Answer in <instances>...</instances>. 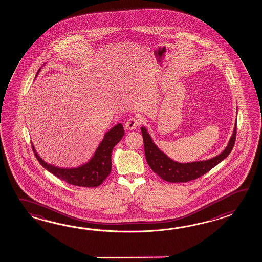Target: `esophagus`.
Returning a JSON list of instances; mask_svg holds the SVG:
<instances>
[{
  "label": "esophagus",
  "mask_w": 262,
  "mask_h": 262,
  "mask_svg": "<svg viewBox=\"0 0 262 262\" xmlns=\"http://www.w3.org/2000/svg\"><path fill=\"white\" fill-rule=\"evenodd\" d=\"M139 118H137L136 117H132V118H128L127 122L125 123V128L132 130V129H135L137 127H139Z\"/></svg>",
  "instance_id": "esophagus-1"
}]
</instances>
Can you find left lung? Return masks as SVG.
Here are the masks:
<instances>
[{
  "label": "left lung",
  "instance_id": "1",
  "mask_svg": "<svg viewBox=\"0 0 262 262\" xmlns=\"http://www.w3.org/2000/svg\"><path fill=\"white\" fill-rule=\"evenodd\" d=\"M141 130L144 139V154L148 165L152 171L161 177V179L171 183L191 181L206 173L230 155L234 146L236 139L235 124L233 134L230 137V142L222 153L210 160L180 163L170 159L154 144L146 128L142 127Z\"/></svg>",
  "mask_w": 262,
  "mask_h": 262
}]
</instances>
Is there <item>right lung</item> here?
I'll list each match as a JSON object with an SVG mask.
<instances>
[{
  "mask_svg": "<svg viewBox=\"0 0 262 262\" xmlns=\"http://www.w3.org/2000/svg\"><path fill=\"white\" fill-rule=\"evenodd\" d=\"M40 71V69H39ZM39 71L37 72L39 73ZM124 135V128L122 124L118 123L110 130L104 134L103 139L99 144L94 155L91 160L83 165L76 168H59L48 164L38 156L35 148L32 144V150L40 164L46 170L51 172L55 177L77 187H99L102 182L106 179L112 169L113 148L119 143Z\"/></svg>",
  "mask_w": 262,
  "mask_h": 262,
  "instance_id": "1",
  "label": "right lung"
}]
</instances>
